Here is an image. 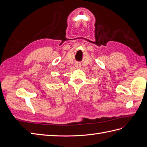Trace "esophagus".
I'll use <instances>...</instances> for the list:
<instances>
[{"label": "esophagus", "mask_w": 147, "mask_h": 147, "mask_svg": "<svg viewBox=\"0 0 147 147\" xmlns=\"http://www.w3.org/2000/svg\"><path fill=\"white\" fill-rule=\"evenodd\" d=\"M75 67H77V68H79L80 66V65L79 63H75Z\"/></svg>", "instance_id": "esophagus-1"}]
</instances>
